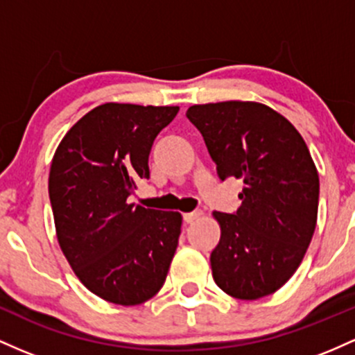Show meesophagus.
<instances>
[{
  "mask_svg": "<svg viewBox=\"0 0 355 355\" xmlns=\"http://www.w3.org/2000/svg\"><path fill=\"white\" fill-rule=\"evenodd\" d=\"M201 211L196 209V211H191V213H184L182 214V220H184L186 223H194L198 220V218H201Z\"/></svg>",
  "mask_w": 355,
  "mask_h": 355,
  "instance_id": "obj_1",
  "label": "esophagus"
}]
</instances>
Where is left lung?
Returning <instances> with one entry per match:
<instances>
[{
  "instance_id": "left-lung-1",
  "label": "left lung",
  "mask_w": 355,
  "mask_h": 355,
  "mask_svg": "<svg viewBox=\"0 0 355 355\" xmlns=\"http://www.w3.org/2000/svg\"><path fill=\"white\" fill-rule=\"evenodd\" d=\"M221 181L241 179V206L214 211L221 240L211 253L216 285L257 300L290 280L317 225L318 174L305 141L288 121L257 102L189 107Z\"/></svg>"
}]
</instances>
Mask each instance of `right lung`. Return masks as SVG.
<instances>
[{
  "instance_id": "obj_1",
  "label": "right lung",
  "mask_w": 355,
  "mask_h": 355,
  "mask_svg": "<svg viewBox=\"0 0 355 355\" xmlns=\"http://www.w3.org/2000/svg\"><path fill=\"white\" fill-rule=\"evenodd\" d=\"M179 107L103 103L60 142L49 178L57 238L78 280L117 305H139L164 285L182 218L129 205L149 179V154Z\"/></svg>"
}]
</instances>
